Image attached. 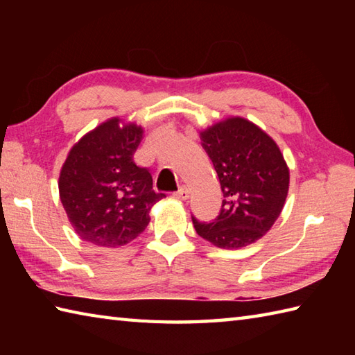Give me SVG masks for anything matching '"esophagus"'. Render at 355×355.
I'll list each match as a JSON object with an SVG mask.
<instances>
[{"label": "esophagus", "instance_id": "34e87169", "mask_svg": "<svg viewBox=\"0 0 355 355\" xmlns=\"http://www.w3.org/2000/svg\"><path fill=\"white\" fill-rule=\"evenodd\" d=\"M189 189H187L186 186H183V187H180V189L173 193V197H175L177 200H187L189 198Z\"/></svg>", "mask_w": 355, "mask_h": 355}]
</instances>
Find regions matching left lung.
Returning a JSON list of instances; mask_svg holds the SVG:
<instances>
[{
	"label": "left lung",
	"instance_id": "1",
	"mask_svg": "<svg viewBox=\"0 0 355 355\" xmlns=\"http://www.w3.org/2000/svg\"><path fill=\"white\" fill-rule=\"evenodd\" d=\"M220 178L221 212L212 223L193 227L220 248H241L261 239L281 215L290 169L276 141L244 117H227L200 132Z\"/></svg>",
	"mask_w": 355,
	"mask_h": 355
}]
</instances>
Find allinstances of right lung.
<instances>
[{
	"mask_svg": "<svg viewBox=\"0 0 355 355\" xmlns=\"http://www.w3.org/2000/svg\"><path fill=\"white\" fill-rule=\"evenodd\" d=\"M143 134L141 126L111 117L70 149L59 173V197L82 241L108 248L131 243L164 198L154 192L149 171L134 163Z\"/></svg>",
	"mask_w": 355,
	"mask_h": 355,
	"instance_id": "add662e5",
	"label": "right lung"
}]
</instances>
